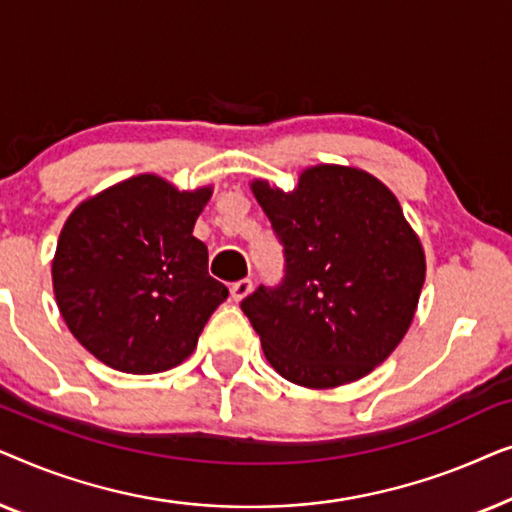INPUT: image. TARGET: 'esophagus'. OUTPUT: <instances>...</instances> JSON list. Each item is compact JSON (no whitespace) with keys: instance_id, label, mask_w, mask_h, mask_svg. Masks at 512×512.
<instances>
[{"instance_id":"esophagus-1","label":"esophagus","mask_w":512,"mask_h":512,"mask_svg":"<svg viewBox=\"0 0 512 512\" xmlns=\"http://www.w3.org/2000/svg\"><path fill=\"white\" fill-rule=\"evenodd\" d=\"M251 289H254V282L251 279H240V282H235L233 286H230V296H233L235 303H240L242 298H247Z\"/></svg>"}]
</instances>
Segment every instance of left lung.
Segmentation results:
<instances>
[{
    "label": "left lung",
    "instance_id": "left-lung-1",
    "mask_svg": "<svg viewBox=\"0 0 512 512\" xmlns=\"http://www.w3.org/2000/svg\"><path fill=\"white\" fill-rule=\"evenodd\" d=\"M284 251V277L240 307L265 359L300 387L359 380L394 352L424 284V251L403 209L368 172L319 165L282 193L251 184Z\"/></svg>",
    "mask_w": 512,
    "mask_h": 512
}]
</instances>
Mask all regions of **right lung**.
<instances>
[{
	"instance_id": "right-lung-1",
	"label": "right lung",
	"mask_w": 512,
	"mask_h": 512,
	"mask_svg": "<svg viewBox=\"0 0 512 512\" xmlns=\"http://www.w3.org/2000/svg\"><path fill=\"white\" fill-rule=\"evenodd\" d=\"M209 195L139 174L67 219L53 258L55 300L74 338L102 363L132 375L179 366L228 298L193 237Z\"/></svg>"
}]
</instances>
